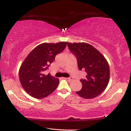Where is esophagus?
Instances as JSON below:
<instances>
[{
	"label": "esophagus",
	"instance_id": "34e87169",
	"mask_svg": "<svg viewBox=\"0 0 131 131\" xmlns=\"http://www.w3.org/2000/svg\"><path fill=\"white\" fill-rule=\"evenodd\" d=\"M64 79H66V80H69V81H71V80H73L72 77H70V78H64Z\"/></svg>",
	"mask_w": 131,
	"mask_h": 131
}]
</instances>
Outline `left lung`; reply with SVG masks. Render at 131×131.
I'll return each mask as SVG.
<instances>
[{"instance_id":"left-lung-1","label":"left lung","mask_w":131,"mask_h":131,"mask_svg":"<svg viewBox=\"0 0 131 131\" xmlns=\"http://www.w3.org/2000/svg\"><path fill=\"white\" fill-rule=\"evenodd\" d=\"M69 49L76 57L79 69L86 72L81 79V90L76 92L83 98L91 99L100 95L108 85L110 69L104 57L94 46L86 43H68Z\"/></svg>"}]
</instances>
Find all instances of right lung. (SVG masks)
<instances>
[{
  "label": "right lung",
  "instance_id": "add662e5",
  "mask_svg": "<svg viewBox=\"0 0 131 131\" xmlns=\"http://www.w3.org/2000/svg\"><path fill=\"white\" fill-rule=\"evenodd\" d=\"M67 42L45 43L39 45L27 55L19 71V78L27 93L34 98L46 97L55 90L59 79L44 74L55 60V56L64 51Z\"/></svg>",
  "mask_w": 131,
  "mask_h": 131
}]
</instances>
